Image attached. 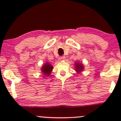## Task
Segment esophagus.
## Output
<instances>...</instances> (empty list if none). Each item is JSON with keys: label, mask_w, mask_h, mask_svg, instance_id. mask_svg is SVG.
<instances>
[{"label": "esophagus", "mask_w": 121, "mask_h": 121, "mask_svg": "<svg viewBox=\"0 0 121 121\" xmlns=\"http://www.w3.org/2000/svg\"><path fill=\"white\" fill-rule=\"evenodd\" d=\"M65 57L64 56H61V57H59L60 60H65Z\"/></svg>", "instance_id": "esophagus-1"}]
</instances>
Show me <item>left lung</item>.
Returning a JSON list of instances; mask_svg holds the SVG:
<instances>
[{"instance_id": "1", "label": "left lung", "mask_w": 121, "mask_h": 121, "mask_svg": "<svg viewBox=\"0 0 121 121\" xmlns=\"http://www.w3.org/2000/svg\"><path fill=\"white\" fill-rule=\"evenodd\" d=\"M75 70L77 72V73H80L84 70V65H82V63L76 62L75 63Z\"/></svg>"}]
</instances>
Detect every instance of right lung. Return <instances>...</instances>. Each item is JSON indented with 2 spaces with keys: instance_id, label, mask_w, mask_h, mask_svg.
I'll return each mask as SVG.
<instances>
[{
  "instance_id": "right-lung-1",
  "label": "right lung",
  "mask_w": 121,
  "mask_h": 121,
  "mask_svg": "<svg viewBox=\"0 0 121 121\" xmlns=\"http://www.w3.org/2000/svg\"><path fill=\"white\" fill-rule=\"evenodd\" d=\"M53 68L52 65L51 64L46 62V63H45V64L43 65L41 69L43 74L45 75L46 76H49L51 74V73H52Z\"/></svg>"
}]
</instances>
